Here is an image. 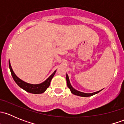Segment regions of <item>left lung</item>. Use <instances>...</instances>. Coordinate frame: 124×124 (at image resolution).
<instances>
[{"instance_id":"obj_1","label":"left lung","mask_w":124,"mask_h":124,"mask_svg":"<svg viewBox=\"0 0 124 124\" xmlns=\"http://www.w3.org/2000/svg\"><path fill=\"white\" fill-rule=\"evenodd\" d=\"M66 79H67V86L68 87V88L70 89V91H71V93H73L74 95H76L77 96H80V97H91V96L95 94H97L98 93V92H100L101 90L99 91H97V92H93V93H84V92H80V91H77L76 89H75L74 88L72 87L71 86V83H70V80H69V77H68V74H67V76H66Z\"/></svg>"}]
</instances>
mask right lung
<instances>
[{
	"label": "right lung",
	"instance_id": "add662e5",
	"mask_svg": "<svg viewBox=\"0 0 124 124\" xmlns=\"http://www.w3.org/2000/svg\"><path fill=\"white\" fill-rule=\"evenodd\" d=\"M9 67L11 75H12V77H13V79L14 80L16 83L18 85V86H20L21 88H22L24 90V91H26V92H28L31 93H34V94L42 93L46 91V89L49 87L51 80H52L53 76H54L56 71H54V72H53V73L46 80H45L44 82H42V83H40V84L33 85L26 83V82L22 80L20 78H18V77L15 74L13 70L12 69V67H11V63H10L9 61Z\"/></svg>",
	"mask_w": 124,
	"mask_h": 124
}]
</instances>
